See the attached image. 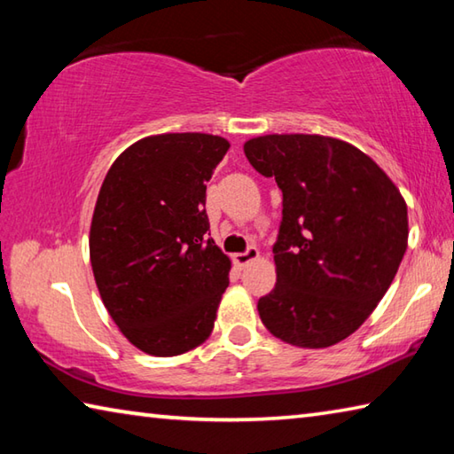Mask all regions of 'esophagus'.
<instances>
[{
    "label": "esophagus",
    "mask_w": 454,
    "mask_h": 454,
    "mask_svg": "<svg viewBox=\"0 0 454 454\" xmlns=\"http://www.w3.org/2000/svg\"><path fill=\"white\" fill-rule=\"evenodd\" d=\"M258 256H260L258 248H254V246H250V248H246L244 252H238V254H234V264L246 266V264H250L252 260H256Z\"/></svg>",
    "instance_id": "34e87169"
}]
</instances>
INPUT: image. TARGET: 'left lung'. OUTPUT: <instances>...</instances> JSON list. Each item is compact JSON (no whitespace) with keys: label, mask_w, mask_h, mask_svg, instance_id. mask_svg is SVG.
I'll return each instance as SVG.
<instances>
[{"label":"left lung","mask_w":454,"mask_h":454,"mask_svg":"<svg viewBox=\"0 0 454 454\" xmlns=\"http://www.w3.org/2000/svg\"><path fill=\"white\" fill-rule=\"evenodd\" d=\"M244 153L282 190L276 286L258 301L260 318L294 347H333L395 280L409 240L404 198L364 152L336 137L260 136Z\"/></svg>","instance_id":"left-lung-1"}]
</instances>
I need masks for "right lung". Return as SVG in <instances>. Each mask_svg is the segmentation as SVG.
Listing matches in <instances>:
<instances>
[{"mask_svg":"<svg viewBox=\"0 0 454 454\" xmlns=\"http://www.w3.org/2000/svg\"><path fill=\"white\" fill-rule=\"evenodd\" d=\"M212 134L150 136L107 170L90 228L102 302L152 356L202 344L228 288L230 258L208 238L206 182L228 152Z\"/></svg>","mask_w":454,"mask_h":454,"instance_id":"add662e5","label":"right lung"}]
</instances>
